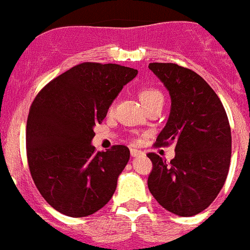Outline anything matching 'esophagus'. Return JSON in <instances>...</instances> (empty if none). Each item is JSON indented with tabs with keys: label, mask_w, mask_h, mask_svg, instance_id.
<instances>
[{
	"label": "esophagus",
	"mask_w": 250,
	"mask_h": 250,
	"mask_svg": "<svg viewBox=\"0 0 250 250\" xmlns=\"http://www.w3.org/2000/svg\"><path fill=\"white\" fill-rule=\"evenodd\" d=\"M130 154L132 155V157H137V155L142 154V152H141L140 149H136V148H130Z\"/></svg>",
	"instance_id": "34e87169"
}]
</instances>
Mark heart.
<instances>
[{
	"instance_id": "heart-1",
	"label": "heart",
	"mask_w": 250,
	"mask_h": 250,
	"mask_svg": "<svg viewBox=\"0 0 250 250\" xmlns=\"http://www.w3.org/2000/svg\"><path fill=\"white\" fill-rule=\"evenodd\" d=\"M138 97H140L141 102H142V104L145 105L146 108H147L148 105L152 104V103H154L155 101L163 100L162 92H160L159 90H157V88H154V87H143V88H141L140 92H138ZM113 108H114V105L112 104L109 107V112H113Z\"/></svg>"
}]
</instances>
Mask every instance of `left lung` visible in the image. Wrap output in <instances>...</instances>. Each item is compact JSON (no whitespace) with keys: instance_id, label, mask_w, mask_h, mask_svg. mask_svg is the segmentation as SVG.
I'll return each mask as SVG.
<instances>
[{"instance_id":"obj_1","label":"left lung","mask_w":250,"mask_h":250,"mask_svg":"<svg viewBox=\"0 0 250 250\" xmlns=\"http://www.w3.org/2000/svg\"><path fill=\"white\" fill-rule=\"evenodd\" d=\"M171 97L169 119L154 146L175 145L167 162L148 153V188L158 203L180 216L207 209L224 187L231 162V127L219 96L202 76L174 63H149Z\"/></svg>"}]
</instances>
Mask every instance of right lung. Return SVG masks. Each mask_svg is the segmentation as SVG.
<instances>
[{"instance_id": "1", "label": "right lung", "mask_w": 250, "mask_h": 250, "mask_svg": "<svg viewBox=\"0 0 250 250\" xmlns=\"http://www.w3.org/2000/svg\"><path fill=\"white\" fill-rule=\"evenodd\" d=\"M137 70L85 62L49 81L31 104L26 157L34 184L62 214L88 216L105 206L130 158L126 146L96 152L93 126L101 124L123 86Z\"/></svg>"}]
</instances>
